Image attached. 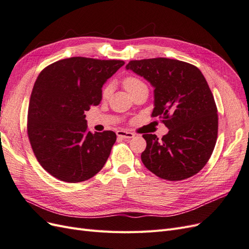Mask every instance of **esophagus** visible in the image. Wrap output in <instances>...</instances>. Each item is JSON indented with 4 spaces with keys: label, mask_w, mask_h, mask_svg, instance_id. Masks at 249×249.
Segmentation results:
<instances>
[{
    "label": "esophagus",
    "mask_w": 249,
    "mask_h": 249,
    "mask_svg": "<svg viewBox=\"0 0 249 249\" xmlns=\"http://www.w3.org/2000/svg\"><path fill=\"white\" fill-rule=\"evenodd\" d=\"M117 136L118 137H122V138H125V139H131L135 137V134L132 132H127V131H124V130H119L116 132Z\"/></svg>",
    "instance_id": "esophagus-1"
}]
</instances>
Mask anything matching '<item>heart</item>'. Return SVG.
I'll use <instances>...</instances> for the list:
<instances>
[{
  "instance_id": "heart-1",
  "label": "heart",
  "mask_w": 249,
  "mask_h": 249,
  "mask_svg": "<svg viewBox=\"0 0 249 249\" xmlns=\"http://www.w3.org/2000/svg\"><path fill=\"white\" fill-rule=\"evenodd\" d=\"M123 84H124V89L126 90L127 92H129L130 90H132L133 88H135V87H137V86H139V85L143 84V83H142V82H141L139 79H137V78H134V77H129V78H125V79L124 80ZM109 92H110V87H107L106 89L104 90L103 94H104V96H107V95L109 94Z\"/></svg>"
}]
</instances>
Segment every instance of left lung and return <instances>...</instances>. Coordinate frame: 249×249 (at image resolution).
Masks as SVG:
<instances>
[{
  "mask_svg": "<svg viewBox=\"0 0 249 249\" xmlns=\"http://www.w3.org/2000/svg\"><path fill=\"white\" fill-rule=\"evenodd\" d=\"M154 87L152 115L169 130L162 139L144 134V166L168 180L190 178L209 161L217 140L218 115L214 96L196 66L179 60H134L125 66Z\"/></svg>",
  "mask_w": 249,
  "mask_h": 249,
  "instance_id": "8db88e82",
  "label": "left lung"
}]
</instances>
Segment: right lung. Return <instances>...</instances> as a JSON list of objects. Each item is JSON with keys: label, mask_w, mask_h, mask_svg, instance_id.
<instances>
[{"label": "right lung", "mask_w": 249, "mask_h": 249, "mask_svg": "<svg viewBox=\"0 0 249 249\" xmlns=\"http://www.w3.org/2000/svg\"><path fill=\"white\" fill-rule=\"evenodd\" d=\"M124 64L71 57L39 73L30 97L28 136L36 159L53 177L83 182L107 162L116 134L89 132L85 111L101 103L103 85Z\"/></svg>", "instance_id": "1"}]
</instances>
